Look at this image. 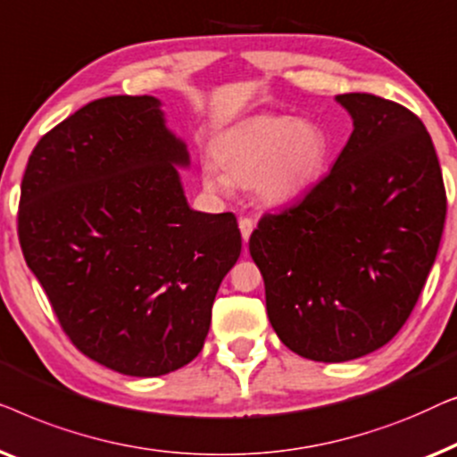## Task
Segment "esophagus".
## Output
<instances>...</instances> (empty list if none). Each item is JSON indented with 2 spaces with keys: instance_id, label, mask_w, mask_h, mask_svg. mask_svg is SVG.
<instances>
[{
  "instance_id": "34e87169",
  "label": "esophagus",
  "mask_w": 457,
  "mask_h": 457,
  "mask_svg": "<svg viewBox=\"0 0 457 457\" xmlns=\"http://www.w3.org/2000/svg\"><path fill=\"white\" fill-rule=\"evenodd\" d=\"M237 226H240V231H242V240L248 242L250 234H253V229H254V221L250 220V217H240Z\"/></svg>"
}]
</instances>
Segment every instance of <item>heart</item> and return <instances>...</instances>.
Masks as SVG:
<instances>
[{"label":"heart","instance_id":"b5f03b06","mask_svg":"<svg viewBox=\"0 0 457 457\" xmlns=\"http://www.w3.org/2000/svg\"><path fill=\"white\" fill-rule=\"evenodd\" d=\"M331 140L312 120L284 113H261L240 121L215 146L213 165L203 167L204 186L213 192L231 184L253 186L256 198L269 207L298 201L323 178Z\"/></svg>","mask_w":457,"mask_h":457}]
</instances>
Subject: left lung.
I'll use <instances>...</instances> for the list:
<instances>
[{"mask_svg": "<svg viewBox=\"0 0 457 457\" xmlns=\"http://www.w3.org/2000/svg\"><path fill=\"white\" fill-rule=\"evenodd\" d=\"M337 101L354 120L337 162L298 203L262 215L248 242L275 333L317 362L366 356L395 337L427 284L447 213L419 115L369 93Z\"/></svg>", "mask_w": 457, "mask_h": 457, "instance_id": "obj_1", "label": "left lung"}]
</instances>
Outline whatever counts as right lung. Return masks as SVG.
I'll use <instances>...</instances> for the list:
<instances>
[{"label":"right lung","instance_id":"obj_1","mask_svg":"<svg viewBox=\"0 0 457 457\" xmlns=\"http://www.w3.org/2000/svg\"><path fill=\"white\" fill-rule=\"evenodd\" d=\"M159 99L88 103L38 140L22 178L18 237L62 329L130 377L182 369L203 350L242 236L234 213L186 203L182 140Z\"/></svg>","mask_w":457,"mask_h":457}]
</instances>
